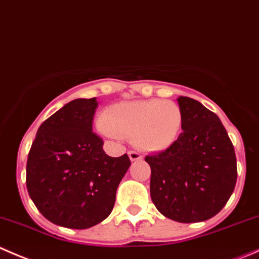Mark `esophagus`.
Listing matches in <instances>:
<instances>
[{"instance_id": "1", "label": "esophagus", "mask_w": 259, "mask_h": 259, "mask_svg": "<svg viewBox=\"0 0 259 259\" xmlns=\"http://www.w3.org/2000/svg\"><path fill=\"white\" fill-rule=\"evenodd\" d=\"M128 156H130V160L131 161H140V160H142V156H141L140 153L137 152V151H130Z\"/></svg>"}]
</instances>
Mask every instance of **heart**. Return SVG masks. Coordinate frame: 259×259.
<instances>
[{
	"label": "heart",
	"mask_w": 259,
	"mask_h": 259,
	"mask_svg": "<svg viewBox=\"0 0 259 259\" xmlns=\"http://www.w3.org/2000/svg\"><path fill=\"white\" fill-rule=\"evenodd\" d=\"M183 126L180 107L170 101L121 102L108 107L97 130L113 140L133 137L136 146L148 152H162L178 141Z\"/></svg>",
	"instance_id": "1"
}]
</instances>
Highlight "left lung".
<instances>
[{"label": "left lung", "mask_w": 259, "mask_h": 259, "mask_svg": "<svg viewBox=\"0 0 259 259\" xmlns=\"http://www.w3.org/2000/svg\"><path fill=\"white\" fill-rule=\"evenodd\" d=\"M178 103L183 133L170 148L145 158L151 167V199L168 219L204 222L217 215L233 194L237 158L215 113L189 97H179Z\"/></svg>", "instance_id": "obj_1"}]
</instances>
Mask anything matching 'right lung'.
<instances>
[{"mask_svg": "<svg viewBox=\"0 0 259 259\" xmlns=\"http://www.w3.org/2000/svg\"><path fill=\"white\" fill-rule=\"evenodd\" d=\"M97 98L74 99L39 127L30 148L26 186L51 223L87 229L111 214L119 183L131 166L124 153L111 157L93 132Z\"/></svg>", "mask_w": 259, "mask_h": 259, "instance_id": "right-lung-1", "label": "right lung"}]
</instances>
